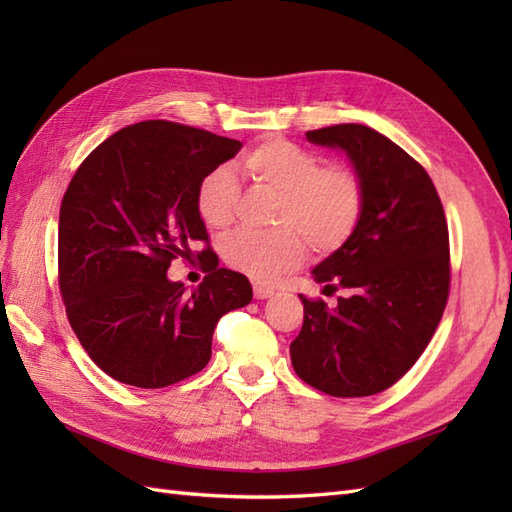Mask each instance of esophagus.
Here are the masks:
<instances>
[{"instance_id":"1","label":"esophagus","mask_w":512,"mask_h":512,"mask_svg":"<svg viewBox=\"0 0 512 512\" xmlns=\"http://www.w3.org/2000/svg\"><path fill=\"white\" fill-rule=\"evenodd\" d=\"M275 290L271 288V286H265V284H254V297L256 299H267V297H271Z\"/></svg>"}]
</instances>
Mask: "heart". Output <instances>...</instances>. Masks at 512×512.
Here are the masks:
<instances>
[{
  "instance_id": "1",
  "label": "heart",
  "mask_w": 512,
  "mask_h": 512,
  "mask_svg": "<svg viewBox=\"0 0 512 512\" xmlns=\"http://www.w3.org/2000/svg\"><path fill=\"white\" fill-rule=\"evenodd\" d=\"M243 175L277 196L271 232L237 230L222 243L228 265L256 282H273L297 269L307 247L318 256L337 252L363 215L365 190L348 166H322L316 153L286 138H267L241 162ZM239 188L228 168H213L198 183L196 209L213 230H224L237 215Z\"/></svg>"
}]
</instances>
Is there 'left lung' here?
Returning a JSON list of instances; mask_svg holds the SVG:
<instances>
[{
	"label": "left lung",
	"instance_id": "1",
	"mask_svg": "<svg viewBox=\"0 0 512 512\" xmlns=\"http://www.w3.org/2000/svg\"><path fill=\"white\" fill-rule=\"evenodd\" d=\"M305 136L346 153L365 205L352 237L312 271L344 297L327 307L301 294L292 367L327 395H376L418 361L444 314L451 286L444 209L427 170L384 134L339 123Z\"/></svg>",
	"mask_w": 512,
	"mask_h": 512
}]
</instances>
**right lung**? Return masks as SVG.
I'll list each match as a JSON object with an SVG mask.
<instances>
[{
	"label": "right lung",
	"instance_id": "obj_1",
	"mask_svg": "<svg viewBox=\"0 0 512 512\" xmlns=\"http://www.w3.org/2000/svg\"><path fill=\"white\" fill-rule=\"evenodd\" d=\"M239 149L232 138L151 119L106 138L74 173L59 209V290L104 374L138 389L190 378L211 359L218 320L252 301L237 271H211L192 294L166 275L209 241L198 183Z\"/></svg>",
	"mask_w": 512,
	"mask_h": 512
}]
</instances>
